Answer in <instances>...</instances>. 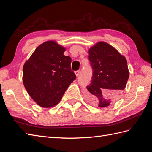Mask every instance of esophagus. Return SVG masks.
<instances>
[{"label":"esophagus","mask_w":152,"mask_h":152,"mask_svg":"<svg viewBox=\"0 0 152 152\" xmlns=\"http://www.w3.org/2000/svg\"><path fill=\"white\" fill-rule=\"evenodd\" d=\"M75 74H76V76L78 77V76H79V74H80V70H76V71H75Z\"/></svg>","instance_id":"obj_1"}]
</instances>
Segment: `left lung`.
Returning <instances> with one entry per match:
<instances>
[{"instance_id":"1","label":"left lung","mask_w":152,"mask_h":152,"mask_svg":"<svg viewBox=\"0 0 152 152\" xmlns=\"http://www.w3.org/2000/svg\"><path fill=\"white\" fill-rule=\"evenodd\" d=\"M93 70L86 96L92 104L106 107L119 98L129 76L127 62L114 48L100 42L89 51Z\"/></svg>"}]
</instances>
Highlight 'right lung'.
Segmentation results:
<instances>
[{
    "instance_id": "obj_1",
    "label": "right lung",
    "mask_w": 152,
    "mask_h": 152,
    "mask_svg": "<svg viewBox=\"0 0 152 152\" xmlns=\"http://www.w3.org/2000/svg\"><path fill=\"white\" fill-rule=\"evenodd\" d=\"M65 49L54 41L40 45L25 62L23 82L27 91L41 107L50 108L59 102L76 76L71 70V58Z\"/></svg>"
}]
</instances>
